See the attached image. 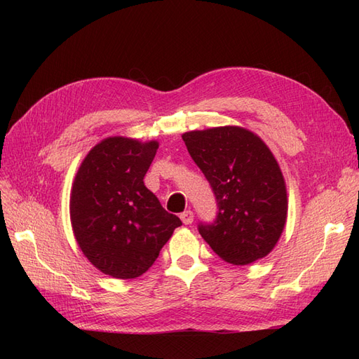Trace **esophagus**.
Here are the masks:
<instances>
[{
	"label": "esophagus",
	"mask_w": 359,
	"mask_h": 359,
	"mask_svg": "<svg viewBox=\"0 0 359 359\" xmlns=\"http://www.w3.org/2000/svg\"><path fill=\"white\" fill-rule=\"evenodd\" d=\"M180 219H182V222H184L185 225H189L194 220V212L191 210H187V211L182 212Z\"/></svg>",
	"instance_id": "34e87169"
}]
</instances>
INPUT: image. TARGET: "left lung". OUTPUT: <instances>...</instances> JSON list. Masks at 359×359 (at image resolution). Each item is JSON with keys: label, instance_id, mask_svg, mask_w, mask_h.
<instances>
[{"label": "left lung", "instance_id": "8db88e82", "mask_svg": "<svg viewBox=\"0 0 359 359\" xmlns=\"http://www.w3.org/2000/svg\"><path fill=\"white\" fill-rule=\"evenodd\" d=\"M216 197L212 222H199L202 238L224 261L247 265L270 253L287 219V191L271 151L238 126L182 135Z\"/></svg>", "mask_w": 359, "mask_h": 359}]
</instances>
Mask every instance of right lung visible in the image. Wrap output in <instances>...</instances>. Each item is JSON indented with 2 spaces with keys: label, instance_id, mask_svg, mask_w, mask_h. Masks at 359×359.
I'll use <instances>...</instances> for the list:
<instances>
[{
  "label": "right lung",
  "instance_id": "1",
  "mask_svg": "<svg viewBox=\"0 0 359 359\" xmlns=\"http://www.w3.org/2000/svg\"><path fill=\"white\" fill-rule=\"evenodd\" d=\"M157 148V142L111 137L89 151L75 175L74 234L90 264L112 278L143 274L182 225L144 187Z\"/></svg>",
  "mask_w": 359,
  "mask_h": 359
}]
</instances>
